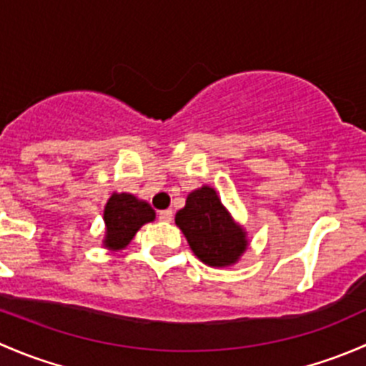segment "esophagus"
Returning <instances> with one entry per match:
<instances>
[{
	"mask_svg": "<svg viewBox=\"0 0 366 366\" xmlns=\"http://www.w3.org/2000/svg\"><path fill=\"white\" fill-rule=\"evenodd\" d=\"M157 217H159V221H162V223H169V221L173 219V212L172 210H161L159 214H157Z\"/></svg>",
	"mask_w": 366,
	"mask_h": 366,
	"instance_id": "1",
	"label": "esophagus"
}]
</instances>
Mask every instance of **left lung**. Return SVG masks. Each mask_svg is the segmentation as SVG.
<instances>
[{"mask_svg": "<svg viewBox=\"0 0 366 366\" xmlns=\"http://www.w3.org/2000/svg\"><path fill=\"white\" fill-rule=\"evenodd\" d=\"M175 223L193 253L210 267L234 265L248 248L244 228L235 223L210 186L187 194L186 207L177 212Z\"/></svg>", "mask_w": 366, "mask_h": 366, "instance_id": "1", "label": "left lung"}]
</instances>
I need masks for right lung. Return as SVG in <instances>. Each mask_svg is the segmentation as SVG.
I'll use <instances>...</instances> for the list:
<instances>
[{"label":"right lung","instance_id":"1","mask_svg":"<svg viewBox=\"0 0 366 366\" xmlns=\"http://www.w3.org/2000/svg\"><path fill=\"white\" fill-rule=\"evenodd\" d=\"M154 219L156 212L145 200H138L129 193H113L104 207L106 237L102 244L112 252L124 249L136 232Z\"/></svg>","mask_w":366,"mask_h":366}]
</instances>
